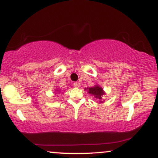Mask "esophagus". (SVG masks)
<instances>
[{"instance_id": "1", "label": "esophagus", "mask_w": 158, "mask_h": 158, "mask_svg": "<svg viewBox=\"0 0 158 158\" xmlns=\"http://www.w3.org/2000/svg\"><path fill=\"white\" fill-rule=\"evenodd\" d=\"M73 85L74 87H76V88H78V87L79 86V83L77 82V81H75V82L73 83Z\"/></svg>"}]
</instances>
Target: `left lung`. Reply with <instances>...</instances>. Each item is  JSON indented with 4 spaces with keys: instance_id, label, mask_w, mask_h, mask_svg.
<instances>
[{
    "instance_id": "obj_1",
    "label": "left lung",
    "mask_w": 158,
    "mask_h": 158,
    "mask_svg": "<svg viewBox=\"0 0 158 158\" xmlns=\"http://www.w3.org/2000/svg\"><path fill=\"white\" fill-rule=\"evenodd\" d=\"M88 93L92 94V95L95 96L96 98H99V99H102L101 96H102L104 94V92H103V90L102 88L99 86H95L94 88H89V90H88Z\"/></svg>"
}]
</instances>
